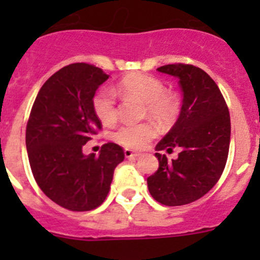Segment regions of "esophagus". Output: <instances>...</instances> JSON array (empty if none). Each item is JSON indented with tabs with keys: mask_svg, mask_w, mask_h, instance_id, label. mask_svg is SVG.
<instances>
[{
	"mask_svg": "<svg viewBox=\"0 0 260 260\" xmlns=\"http://www.w3.org/2000/svg\"><path fill=\"white\" fill-rule=\"evenodd\" d=\"M141 156V153H138V152H133L132 150H128V148H126L125 150V157L127 158H137Z\"/></svg>",
	"mask_w": 260,
	"mask_h": 260,
	"instance_id": "1",
	"label": "esophagus"
}]
</instances>
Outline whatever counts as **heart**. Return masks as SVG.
Wrapping results in <instances>:
<instances>
[{"label": "heart", "instance_id": "heart-1", "mask_svg": "<svg viewBox=\"0 0 260 260\" xmlns=\"http://www.w3.org/2000/svg\"><path fill=\"white\" fill-rule=\"evenodd\" d=\"M116 92L123 98H134L143 103L147 113L161 123H169L178 113V103L172 93L165 92V84L150 74L137 73L123 78L116 87ZM93 110L104 125L117 119V107L113 93L102 89L93 98ZM156 135L151 123H128L118 128L114 134L117 143L127 148H142Z\"/></svg>", "mask_w": 260, "mask_h": 260}]
</instances>
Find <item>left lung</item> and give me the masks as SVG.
<instances>
[{"instance_id":"8db88e82","label":"left lung","mask_w":260,"mask_h":260,"mask_svg":"<svg viewBox=\"0 0 260 260\" xmlns=\"http://www.w3.org/2000/svg\"><path fill=\"white\" fill-rule=\"evenodd\" d=\"M157 71L178 78L182 107L173 127L156 144V151L180 148L168 161L156 152L158 169L147 178L150 194L165 206H183L207 194L222 174L231 143V117L212 78L192 65L174 63Z\"/></svg>"}]
</instances>
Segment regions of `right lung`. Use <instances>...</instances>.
Segmentation results:
<instances>
[{
  "label": "right lung",
  "mask_w": 260,
  "mask_h": 260,
  "mask_svg": "<svg viewBox=\"0 0 260 260\" xmlns=\"http://www.w3.org/2000/svg\"><path fill=\"white\" fill-rule=\"evenodd\" d=\"M109 78L88 63L62 68L43 84L32 105L26 147L35 181L48 198L70 211H91L107 198L125 153L116 143L84 155L102 122L93 110L96 89Z\"/></svg>",
  "instance_id": "add662e5"
}]
</instances>
